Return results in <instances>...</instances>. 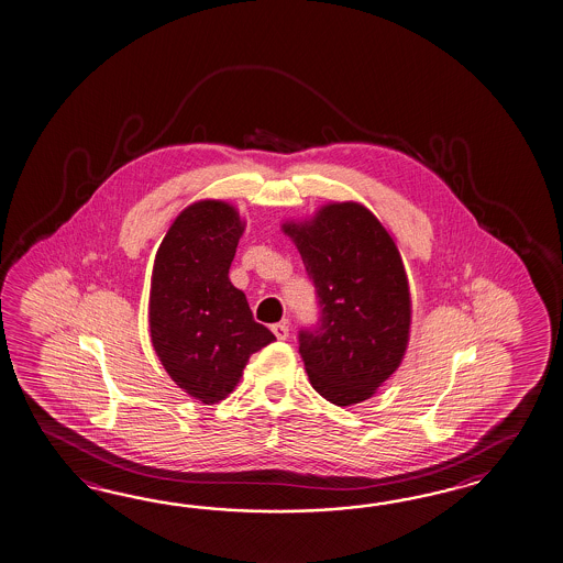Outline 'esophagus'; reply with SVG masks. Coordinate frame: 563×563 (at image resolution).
<instances>
[{
	"label": "esophagus",
	"mask_w": 563,
	"mask_h": 563,
	"mask_svg": "<svg viewBox=\"0 0 563 563\" xmlns=\"http://www.w3.org/2000/svg\"><path fill=\"white\" fill-rule=\"evenodd\" d=\"M273 332L278 340H287L289 338V323L287 321H280V323H274Z\"/></svg>",
	"instance_id": "obj_1"
}]
</instances>
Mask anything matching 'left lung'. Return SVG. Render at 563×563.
Segmentation results:
<instances>
[{
    "mask_svg": "<svg viewBox=\"0 0 563 563\" xmlns=\"http://www.w3.org/2000/svg\"><path fill=\"white\" fill-rule=\"evenodd\" d=\"M283 231L320 297V325L299 334L309 380L335 406L361 404L396 373L410 342V285L396 240L354 200L328 202Z\"/></svg>",
    "mask_w": 563,
    "mask_h": 563,
    "instance_id": "1",
    "label": "left lung"
}]
</instances>
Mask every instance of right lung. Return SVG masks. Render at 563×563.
<instances>
[{
  "label": "right lung",
  "mask_w": 563,
  "mask_h": 563,
  "mask_svg": "<svg viewBox=\"0 0 563 563\" xmlns=\"http://www.w3.org/2000/svg\"><path fill=\"white\" fill-rule=\"evenodd\" d=\"M243 229L233 205L197 200L169 223L153 262V349L184 394L207 406L225 399L250 356L276 340L229 280Z\"/></svg>",
  "instance_id": "right-lung-1"
}]
</instances>
